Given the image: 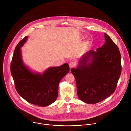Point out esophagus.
I'll list each match as a JSON object with an SVG mask.
<instances>
[{
  "label": "esophagus",
  "mask_w": 131,
  "mask_h": 131,
  "mask_svg": "<svg viewBox=\"0 0 131 131\" xmlns=\"http://www.w3.org/2000/svg\"><path fill=\"white\" fill-rule=\"evenodd\" d=\"M69 67L70 68H72L73 67H74L75 65H76V63L74 61H71L70 63H69Z\"/></svg>",
  "instance_id": "obj_1"
}]
</instances>
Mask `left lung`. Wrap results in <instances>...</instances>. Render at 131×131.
<instances>
[{
  "instance_id": "8db88e82",
  "label": "left lung",
  "mask_w": 131,
  "mask_h": 131,
  "mask_svg": "<svg viewBox=\"0 0 131 131\" xmlns=\"http://www.w3.org/2000/svg\"><path fill=\"white\" fill-rule=\"evenodd\" d=\"M104 36V45L83 54L77 68L71 70L78 97L88 104L99 103L114 93L121 75L120 52L107 34Z\"/></svg>"
}]
</instances>
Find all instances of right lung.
Here are the masks:
<instances>
[{"label": "right lung", "mask_w": 131, "mask_h": 131, "mask_svg": "<svg viewBox=\"0 0 131 131\" xmlns=\"http://www.w3.org/2000/svg\"><path fill=\"white\" fill-rule=\"evenodd\" d=\"M26 36L15 48L10 65V72L18 94L27 102L45 107L52 104L58 95L59 84L69 71L65 63L51 67L42 73L32 70L24 63L21 48L26 42Z\"/></svg>", "instance_id": "add662e5"}]
</instances>
